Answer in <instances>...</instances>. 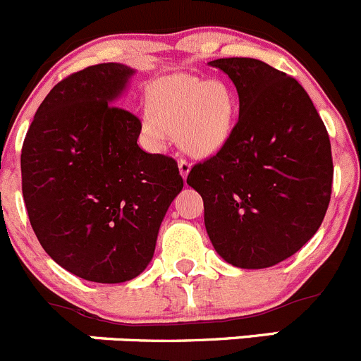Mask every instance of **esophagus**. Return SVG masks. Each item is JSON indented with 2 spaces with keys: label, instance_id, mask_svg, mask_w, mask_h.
<instances>
[{
  "label": "esophagus",
  "instance_id": "esophagus-1",
  "mask_svg": "<svg viewBox=\"0 0 361 361\" xmlns=\"http://www.w3.org/2000/svg\"><path fill=\"white\" fill-rule=\"evenodd\" d=\"M179 172H180L182 179H185V177L189 176V172H191V163L185 161V159H180V161H179Z\"/></svg>",
  "mask_w": 361,
  "mask_h": 361
}]
</instances>
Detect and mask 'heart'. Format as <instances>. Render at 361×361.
I'll use <instances>...</instances> for the list:
<instances>
[{
  "mask_svg": "<svg viewBox=\"0 0 361 361\" xmlns=\"http://www.w3.org/2000/svg\"><path fill=\"white\" fill-rule=\"evenodd\" d=\"M238 98L228 82L195 75H170L149 89V109L142 114V133L163 151L170 133L188 154L210 158L233 137Z\"/></svg>",
  "mask_w": 361,
  "mask_h": 361,
  "instance_id": "1",
  "label": "heart"
}]
</instances>
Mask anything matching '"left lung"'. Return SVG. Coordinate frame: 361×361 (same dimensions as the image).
Masks as SVG:
<instances>
[{
  "label": "left lung",
  "mask_w": 361,
  "mask_h": 361,
  "mask_svg": "<svg viewBox=\"0 0 361 361\" xmlns=\"http://www.w3.org/2000/svg\"><path fill=\"white\" fill-rule=\"evenodd\" d=\"M238 92L233 137L195 165L188 184L202 195L217 255L238 269L277 265L323 223L334 163L326 128L305 89L252 58L210 61Z\"/></svg>",
  "instance_id": "obj_1"
}]
</instances>
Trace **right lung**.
<instances>
[{
	"instance_id": "add662e5",
	"label": "right lung",
	"mask_w": 361,
	"mask_h": 361,
	"mask_svg": "<svg viewBox=\"0 0 361 361\" xmlns=\"http://www.w3.org/2000/svg\"><path fill=\"white\" fill-rule=\"evenodd\" d=\"M135 75L102 63L61 80L24 138L23 196L42 247L92 283L140 276L182 191L176 159L138 147L142 123L119 99Z\"/></svg>"
}]
</instances>
